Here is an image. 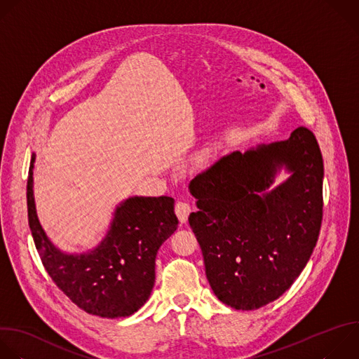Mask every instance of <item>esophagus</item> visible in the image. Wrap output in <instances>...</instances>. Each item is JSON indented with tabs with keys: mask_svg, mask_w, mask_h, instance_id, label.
<instances>
[{
	"mask_svg": "<svg viewBox=\"0 0 359 359\" xmlns=\"http://www.w3.org/2000/svg\"><path fill=\"white\" fill-rule=\"evenodd\" d=\"M175 212L176 215L179 217L180 222H186L187 218H189V214L191 212V205L187 203V201H183V200H179L175 205Z\"/></svg>",
	"mask_w": 359,
	"mask_h": 359,
	"instance_id": "1",
	"label": "esophagus"
}]
</instances>
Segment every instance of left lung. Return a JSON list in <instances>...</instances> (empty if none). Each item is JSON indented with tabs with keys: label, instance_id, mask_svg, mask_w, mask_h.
Wrapping results in <instances>:
<instances>
[{
	"label": "left lung",
	"instance_id": "1",
	"mask_svg": "<svg viewBox=\"0 0 359 359\" xmlns=\"http://www.w3.org/2000/svg\"><path fill=\"white\" fill-rule=\"evenodd\" d=\"M285 167L291 177L267 189ZM324 165L314 134L232 152L190 182L198 211L189 224L214 294L235 310H257L299 278L323 219Z\"/></svg>",
	"mask_w": 359,
	"mask_h": 359
}]
</instances>
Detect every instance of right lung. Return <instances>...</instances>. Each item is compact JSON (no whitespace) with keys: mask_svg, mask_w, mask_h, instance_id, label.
<instances>
[{"mask_svg":"<svg viewBox=\"0 0 359 359\" xmlns=\"http://www.w3.org/2000/svg\"><path fill=\"white\" fill-rule=\"evenodd\" d=\"M34 163L27 184L28 221L41 261L55 285L88 314L116 318L140 310L155 283V258L176 231L175 200L130 197L115 208L112 222L97 248L65 254L46 236L34 200Z\"/></svg>","mask_w":359,"mask_h":359,"instance_id":"right-lung-1","label":"right lung"}]
</instances>
